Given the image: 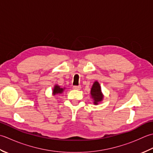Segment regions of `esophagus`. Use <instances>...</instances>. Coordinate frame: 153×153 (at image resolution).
<instances>
[{"mask_svg": "<svg viewBox=\"0 0 153 153\" xmlns=\"http://www.w3.org/2000/svg\"><path fill=\"white\" fill-rule=\"evenodd\" d=\"M73 88L74 90H80L81 86H73Z\"/></svg>", "mask_w": 153, "mask_h": 153, "instance_id": "1", "label": "esophagus"}]
</instances>
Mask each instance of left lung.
<instances>
[{"label":"left lung","mask_w":153,"mask_h":153,"mask_svg":"<svg viewBox=\"0 0 153 153\" xmlns=\"http://www.w3.org/2000/svg\"><path fill=\"white\" fill-rule=\"evenodd\" d=\"M90 94H91L92 98L94 99V104H98L99 102H101L102 100L103 95L101 92V88L100 84L97 81H96L94 85H92Z\"/></svg>","instance_id":"obj_1"}]
</instances>
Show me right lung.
Wrapping results in <instances>:
<instances>
[{
  "label": "right lung",
  "instance_id": "right-lung-1",
  "mask_svg": "<svg viewBox=\"0 0 153 153\" xmlns=\"http://www.w3.org/2000/svg\"><path fill=\"white\" fill-rule=\"evenodd\" d=\"M63 90H64V88H60V86H59L58 85H56L54 87V89H53V92L54 95H56L57 94H61V93L63 92Z\"/></svg>",
  "mask_w": 153,
  "mask_h": 153
}]
</instances>
